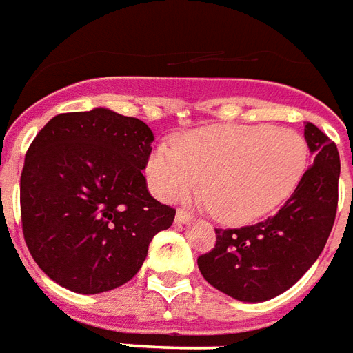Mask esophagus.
<instances>
[{
    "instance_id": "34e87169",
    "label": "esophagus",
    "mask_w": 353,
    "mask_h": 353,
    "mask_svg": "<svg viewBox=\"0 0 353 353\" xmlns=\"http://www.w3.org/2000/svg\"><path fill=\"white\" fill-rule=\"evenodd\" d=\"M194 220V216L190 214L188 210H176V216H174V222L176 223H188Z\"/></svg>"
}]
</instances>
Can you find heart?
<instances>
[{
    "label": "heart",
    "instance_id": "1",
    "mask_svg": "<svg viewBox=\"0 0 353 353\" xmlns=\"http://www.w3.org/2000/svg\"><path fill=\"white\" fill-rule=\"evenodd\" d=\"M308 146L297 131L272 125H220L190 131L152 152V192L176 201L201 186L210 212L250 223L288 201L307 173Z\"/></svg>",
    "mask_w": 353,
    "mask_h": 353
}]
</instances>
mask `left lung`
<instances>
[{
    "label": "left lung",
    "mask_w": 353,
    "mask_h": 353,
    "mask_svg": "<svg viewBox=\"0 0 353 353\" xmlns=\"http://www.w3.org/2000/svg\"><path fill=\"white\" fill-rule=\"evenodd\" d=\"M314 154L297 190L265 222L216 230V244L197 258L203 279L236 301L259 303L290 290L312 267L333 230L341 158L336 145L314 123L305 125Z\"/></svg>",
    "instance_id": "left-lung-1"
}]
</instances>
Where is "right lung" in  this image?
I'll return each instance as SVG.
<instances>
[{"label":"right lung","instance_id":"1","mask_svg":"<svg viewBox=\"0 0 353 353\" xmlns=\"http://www.w3.org/2000/svg\"><path fill=\"white\" fill-rule=\"evenodd\" d=\"M152 130L109 109L54 117L26 152L20 216L41 271L77 293H103L141 269L174 208L156 201L143 169Z\"/></svg>","mask_w":353,"mask_h":353}]
</instances>
